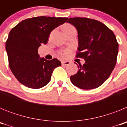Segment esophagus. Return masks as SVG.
<instances>
[{"instance_id": "obj_1", "label": "esophagus", "mask_w": 127, "mask_h": 127, "mask_svg": "<svg viewBox=\"0 0 127 127\" xmlns=\"http://www.w3.org/2000/svg\"><path fill=\"white\" fill-rule=\"evenodd\" d=\"M70 64V62L69 61H62V65H69Z\"/></svg>"}]
</instances>
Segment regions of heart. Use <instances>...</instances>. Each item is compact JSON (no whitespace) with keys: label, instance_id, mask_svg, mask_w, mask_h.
Wrapping results in <instances>:
<instances>
[{"label":"heart","instance_id":"b5f03b06","mask_svg":"<svg viewBox=\"0 0 127 127\" xmlns=\"http://www.w3.org/2000/svg\"><path fill=\"white\" fill-rule=\"evenodd\" d=\"M74 29H75V28L72 25H70V24L65 25L64 27V28H63V30H64V32H65V31H68V30H74ZM68 53H69V51H63V52L61 53V55L62 56V57H65V56H67V55L68 54Z\"/></svg>","mask_w":127,"mask_h":127}]
</instances>
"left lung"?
I'll list each match as a JSON object with an SVG mask.
<instances>
[{
    "label": "left lung",
    "mask_w": 127,
    "mask_h": 127,
    "mask_svg": "<svg viewBox=\"0 0 127 127\" xmlns=\"http://www.w3.org/2000/svg\"><path fill=\"white\" fill-rule=\"evenodd\" d=\"M78 32L77 58L85 63L70 77L72 83L83 90L98 88L108 79L116 65L118 43L116 36L104 23L87 18H70L67 20Z\"/></svg>",
    "instance_id": "1"
}]
</instances>
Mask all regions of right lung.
<instances>
[{
    "label": "right lung",
    "instance_id": "1",
    "mask_svg": "<svg viewBox=\"0 0 127 127\" xmlns=\"http://www.w3.org/2000/svg\"><path fill=\"white\" fill-rule=\"evenodd\" d=\"M67 19L37 16L23 20L11 29L5 50L10 69L20 83L38 89L50 82L54 69L61 65V62L57 58H40L38 48L46 44L51 31Z\"/></svg>",
    "mask_w": 127,
    "mask_h": 127
}]
</instances>
